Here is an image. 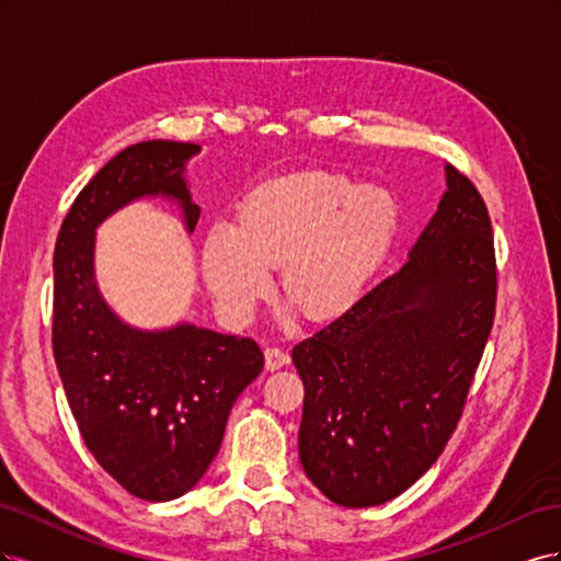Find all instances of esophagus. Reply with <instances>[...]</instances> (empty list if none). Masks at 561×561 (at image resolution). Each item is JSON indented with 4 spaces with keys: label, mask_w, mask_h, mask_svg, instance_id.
<instances>
[{
    "label": "esophagus",
    "mask_w": 561,
    "mask_h": 561,
    "mask_svg": "<svg viewBox=\"0 0 561 561\" xmlns=\"http://www.w3.org/2000/svg\"><path fill=\"white\" fill-rule=\"evenodd\" d=\"M264 358H266V369L268 371H276V369H280V367H285L287 363H290V355H287L280 348H274V346L264 351Z\"/></svg>",
    "instance_id": "obj_1"
}]
</instances>
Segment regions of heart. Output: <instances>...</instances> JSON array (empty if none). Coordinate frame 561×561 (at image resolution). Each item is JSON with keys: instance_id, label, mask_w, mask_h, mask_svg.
Segmentation results:
<instances>
[{"instance_id": "obj_1", "label": "heart", "mask_w": 561, "mask_h": 561, "mask_svg": "<svg viewBox=\"0 0 561 561\" xmlns=\"http://www.w3.org/2000/svg\"><path fill=\"white\" fill-rule=\"evenodd\" d=\"M400 208L383 186L307 171L271 180L241 203L236 225L203 241V276L219 309L248 320L280 266L285 297L311 320H330L360 299L383 262Z\"/></svg>"}]
</instances>
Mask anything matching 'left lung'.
<instances>
[{"instance_id":"8db88e82","label":"left lung","mask_w":561,"mask_h":561,"mask_svg":"<svg viewBox=\"0 0 561 561\" xmlns=\"http://www.w3.org/2000/svg\"><path fill=\"white\" fill-rule=\"evenodd\" d=\"M496 274L484 198L447 165L410 260L293 348L299 461L332 503L381 505L445 451L494 325Z\"/></svg>"}]
</instances>
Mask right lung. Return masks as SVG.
I'll return each instance as SVG.
<instances>
[{
  "label": "right lung",
  "mask_w": 561,
  "mask_h": 561,
  "mask_svg": "<svg viewBox=\"0 0 561 561\" xmlns=\"http://www.w3.org/2000/svg\"><path fill=\"white\" fill-rule=\"evenodd\" d=\"M194 142L147 140L107 161L75 198L54 250V355L95 461L142 501L186 494L222 445L231 407L260 377L250 336L194 325H124L93 278L95 227L140 196H171L194 231L201 208L182 180Z\"/></svg>",
  "instance_id": "1"
}]
</instances>
